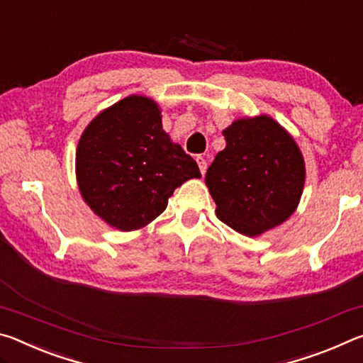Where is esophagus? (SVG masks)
Masks as SVG:
<instances>
[{"instance_id": "esophagus-1", "label": "esophagus", "mask_w": 363, "mask_h": 363, "mask_svg": "<svg viewBox=\"0 0 363 363\" xmlns=\"http://www.w3.org/2000/svg\"><path fill=\"white\" fill-rule=\"evenodd\" d=\"M196 163H199L200 173H201V174H205V173H206V167H208V163H206V160H205V157H201V155H199V157H196Z\"/></svg>"}]
</instances>
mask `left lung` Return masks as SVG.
<instances>
[{"label": "left lung", "instance_id": "left-lung-1", "mask_svg": "<svg viewBox=\"0 0 363 363\" xmlns=\"http://www.w3.org/2000/svg\"><path fill=\"white\" fill-rule=\"evenodd\" d=\"M225 149L206 171L216 216L238 233L257 237L299 205L306 164L296 140L269 115L238 118L223 131Z\"/></svg>", "mask_w": 363, "mask_h": 363}]
</instances>
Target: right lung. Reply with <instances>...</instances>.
<instances>
[{
    "label": "right lung",
    "instance_id": "obj_1",
    "mask_svg": "<svg viewBox=\"0 0 363 363\" xmlns=\"http://www.w3.org/2000/svg\"><path fill=\"white\" fill-rule=\"evenodd\" d=\"M75 171L86 205L121 232L144 229L167 210L174 189L201 177L195 160L164 133L158 104L136 94L84 128Z\"/></svg>",
    "mask_w": 363,
    "mask_h": 363
}]
</instances>
